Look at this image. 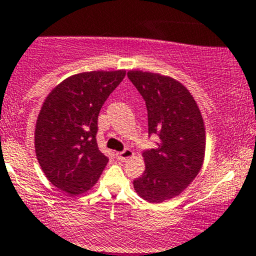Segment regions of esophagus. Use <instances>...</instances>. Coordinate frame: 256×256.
I'll return each mask as SVG.
<instances>
[{"instance_id":"esophagus-1","label":"esophagus","mask_w":256,"mask_h":256,"mask_svg":"<svg viewBox=\"0 0 256 256\" xmlns=\"http://www.w3.org/2000/svg\"><path fill=\"white\" fill-rule=\"evenodd\" d=\"M134 156V152L130 150V149H125L124 152H116V158H120V160H128V158H131Z\"/></svg>"}]
</instances>
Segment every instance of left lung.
<instances>
[{
  "label": "left lung",
  "instance_id": "1",
  "mask_svg": "<svg viewBox=\"0 0 256 256\" xmlns=\"http://www.w3.org/2000/svg\"><path fill=\"white\" fill-rule=\"evenodd\" d=\"M144 98L149 134L160 137L158 148L143 152L146 171L134 180L136 192L150 204L177 198L201 171L206 130L195 98L177 79L160 73L128 71Z\"/></svg>",
  "mask_w": 256,
  "mask_h": 256
}]
</instances>
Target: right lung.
<instances>
[{
  "label": "right lung",
  "instance_id": "right-lung-1",
  "mask_svg": "<svg viewBox=\"0 0 256 256\" xmlns=\"http://www.w3.org/2000/svg\"><path fill=\"white\" fill-rule=\"evenodd\" d=\"M125 70L73 74L44 100L34 128L40 168L54 186L70 196L98 183L108 158L96 143L98 118L104 101L125 78Z\"/></svg>",
  "mask_w": 256,
  "mask_h": 256
}]
</instances>
